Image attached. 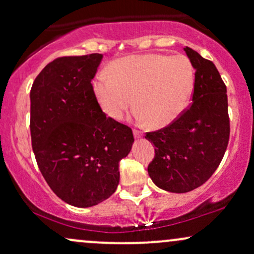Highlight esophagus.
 Here are the masks:
<instances>
[{
  "label": "esophagus",
  "instance_id": "1",
  "mask_svg": "<svg viewBox=\"0 0 254 254\" xmlns=\"http://www.w3.org/2000/svg\"><path fill=\"white\" fill-rule=\"evenodd\" d=\"M133 137H135L136 139H139V138H142V137H143V133H142L141 131H138V130H133Z\"/></svg>",
  "mask_w": 254,
  "mask_h": 254
}]
</instances>
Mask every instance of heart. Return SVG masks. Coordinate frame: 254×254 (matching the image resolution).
<instances>
[{
  "instance_id": "heart-1",
  "label": "heart",
  "mask_w": 254,
  "mask_h": 254,
  "mask_svg": "<svg viewBox=\"0 0 254 254\" xmlns=\"http://www.w3.org/2000/svg\"><path fill=\"white\" fill-rule=\"evenodd\" d=\"M109 74H99L93 82L101 110L119 121L133 104L137 121L151 127H166L182 115L194 81L192 64L183 55H132L111 63Z\"/></svg>"
}]
</instances>
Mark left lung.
<instances>
[{
  "label": "left lung",
  "mask_w": 254,
  "mask_h": 254,
  "mask_svg": "<svg viewBox=\"0 0 254 254\" xmlns=\"http://www.w3.org/2000/svg\"><path fill=\"white\" fill-rule=\"evenodd\" d=\"M196 70L192 104L173 123L148 132L155 156L148 174L157 188L185 193L203 185L222 161L229 141L227 88L211 61L184 48Z\"/></svg>",
  "instance_id": "1"
}]
</instances>
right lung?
<instances>
[{
	"mask_svg": "<svg viewBox=\"0 0 254 254\" xmlns=\"http://www.w3.org/2000/svg\"><path fill=\"white\" fill-rule=\"evenodd\" d=\"M101 54L61 57L32 84L31 138L38 167L51 190L77 208L115 193L119 161L130 153L132 130L106 117L92 80Z\"/></svg>",
	"mask_w": 254,
	"mask_h": 254,
	"instance_id": "right-lung-1",
	"label": "right lung"
}]
</instances>
